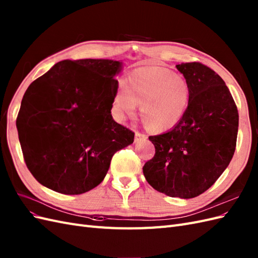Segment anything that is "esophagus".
<instances>
[{
    "label": "esophagus",
    "mask_w": 258,
    "mask_h": 258,
    "mask_svg": "<svg viewBox=\"0 0 258 258\" xmlns=\"http://www.w3.org/2000/svg\"><path fill=\"white\" fill-rule=\"evenodd\" d=\"M146 138V136L145 135H142V134H140V132H136L135 134V142H139V141H141L142 139H145Z\"/></svg>",
    "instance_id": "obj_1"
}]
</instances>
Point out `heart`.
I'll return each mask as SVG.
<instances>
[{"instance_id":"1","label":"heart","mask_w":258,"mask_h":258,"mask_svg":"<svg viewBox=\"0 0 258 258\" xmlns=\"http://www.w3.org/2000/svg\"><path fill=\"white\" fill-rule=\"evenodd\" d=\"M191 90L182 75L151 65L132 71L120 83L113 99V110L119 120L134 118L137 106L145 127L159 134L170 130L184 117Z\"/></svg>"}]
</instances>
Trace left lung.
Returning a JSON list of instances; mask_svg holds the SVG:
<instances>
[{
    "label": "left lung",
    "instance_id": "obj_1",
    "mask_svg": "<svg viewBox=\"0 0 258 258\" xmlns=\"http://www.w3.org/2000/svg\"><path fill=\"white\" fill-rule=\"evenodd\" d=\"M176 67L189 82V107L176 127L149 137L155 155L143 166V175L158 192L192 199L210 189L230 163L239 114L218 74L200 62Z\"/></svg>",
    "mask_w": 258,
    "mask_h": 258
}]
</instances>
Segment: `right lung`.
I'll return each instance as SVG.
<instances>
[{
	"label": "right lung",
	"mask_w": 258,
	"mask_h": 258,
	"mask_svg": "<svg viewBox=\"0 0 258 258\" xmlns=\"http://www.w3.org/2000/svg\"><path fill=\"white\" fill-rule=\"evenodd\" d=\"M121 60H61L34 80L23 97L16 126L28 169L39 182L68 196L105 178L117 151L135 134L112 116Z\"/></svg>",
	"instance_id": "add662e5"
}]
</instances>
